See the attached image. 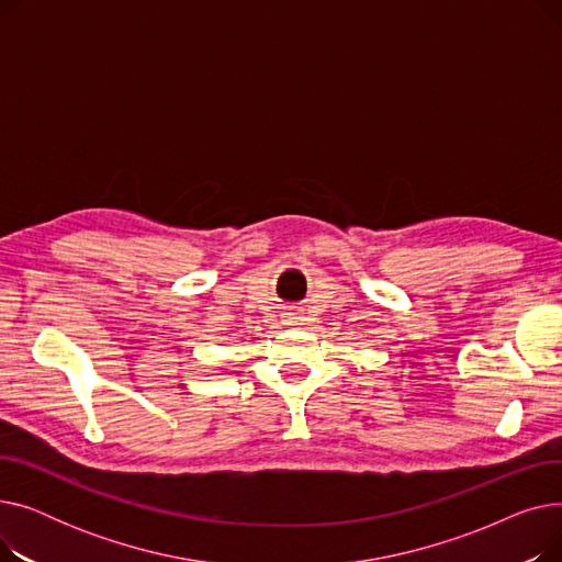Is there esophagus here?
Here are the masks:
<instances>
[{
	"label": "esophagus",
	"mask_w": 562,
	"mask_h": 562,
	"mask_svg": "<svg viewBox=\"0 0 562 562\" xmlns=\"http://www.w3.org/2000/svg\"><path fill=\"white\" fill-rule=\"evenodd\" d=\"M299 318H301V316H296V314H286V321H291V323L299 321Z\"/></svg>",
	"instance_id": "34e87169"
}]
</instances>
